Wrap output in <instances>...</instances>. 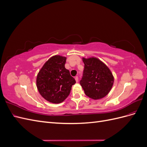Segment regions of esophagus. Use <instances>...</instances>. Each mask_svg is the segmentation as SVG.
<instances>
[{
	"instance_id": "obj_1",
	"label": "esophagus",
	"mask_w": 147,
	"mask_h": 147,
	"mask_svg": "<svg viewBox=\"0 0 147 147\" xmlns=\"http://www.w3.org/2000/svg\"><path fill=\"white\" fill-rule=\"evenodd\" d=\"M75 81H76V82H78V78L77 76L75 77Z\"/></svg>"
}]
</instances>
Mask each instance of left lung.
Here are the masks:
<instances>
[{
  "label": "left lung",
  "mask_w": 147,
  "mask_h": 147,
  "mask_svg": "<svg viewBox=\"0 0 147 147\" xmlns=\"http://www.w3.org/2000/svg\"><path fill=\"white\" fill-rule=\"evenodd\" d=\"M82 59L84 69L80 83L84 93L93 100L104 98L113 85V74L109 67L96 57H82Z\"/></svg>",
  "instance_id": "8db88e82"
}]
</instances>
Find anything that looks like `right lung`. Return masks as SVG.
<instances>
[{
	"label": "right lung",
	"mask_w": 147,
	"mask_h": 147,
	"mask_svg": "<svg viewBox=\"0 0 147 147\" xmlns=\"http://www.w3.org/2000/svg\"><path fill=\"white\" fill-rule=\"evenodd\" d=\"M67 57L51 56L39 70L36 79L37 90L44 99L53 104L63 102L76 83L65 67Z\"/></svg>",
	"instance_id": "1"
}]
</instances>
